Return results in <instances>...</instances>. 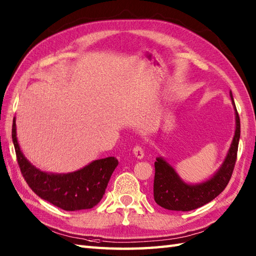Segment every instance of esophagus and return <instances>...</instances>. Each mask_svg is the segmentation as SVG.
Returning a JSON list of instances; mask_svg holds the SVG:
<instances>
[{
    "mask_svg": "<svg viewBox=\"0 0 256 256\" xmlns=\"http://www.w3.org/2000/svg\"><path fill=\"white\" fill-rule=\"evenodd\" d=\"M133 154H134V156L136 157L138 160H142L143 157H144V150H143V148H140V146H135V148H133Z\"/></svg>",
    "mask_w": 256,
    "mask_h": 256,
    "instance_id": "esophagus-1",
    "label": "esophagus"
}]
</instances>
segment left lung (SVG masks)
<instances>
[{
    "mask_svg": "<svg viewBox=\"0 0 256 256\" xmlns=\"http://www.w3.org/2000/svg\"><path fill=\"white\" fill-rule=\"evenodd\" d=\"M232 106L236 112V131L230 148L220 168L214 176L199 184L184 182L170 162L162 157L155 162L154 200L167 210L190 211L210 202L224 192L234 170L238 140H240V118L230 91Z\"/></svg>",
    "mask_w": 256,
    "mask_h": 256,
    "instance_id": "obj_1",
    "label": "left lung"
}]
</instances>
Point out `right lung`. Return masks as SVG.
I'll list each match as a JSON object with an SVG mask.
<instances>
[{
	"mask_svg": "<svg viewBox=\"0 0 256 256\" xmlns=\"http://www.w3.org/2000/svg\"><path fill=\"white\" fill-rule=\"evenodd\" d=\"M16 118L12 138L22 175L38 197L66 211L91 209L100 202L118 160L106 157L91 162L81 170L67 174L38 170L22 153L16 138Z\"/></svg>",
	"mask_w": 256,
	"mask_h": 256,
	"instance_id": "1",
	"label": "right lung"
}]
</instances>
